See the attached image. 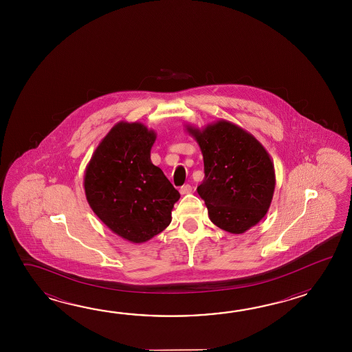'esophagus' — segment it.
Instances as JSON below:
<instances>
[{"mask_svg":"<svg viewBox=\"0 0 352 352\" xmlns=\"http://www.w3.org/2000/svg\"><path fill=\"white\" fill-rule=\"evenodd\" d=\"M191 192H192V187L190 186V185H184V186L179 188V194L181 195L191 194Z\"/></svg>","mask_w":352,"mask_h":352,"instance_id":"34e87169","label":"esophagus"}]
</instances>
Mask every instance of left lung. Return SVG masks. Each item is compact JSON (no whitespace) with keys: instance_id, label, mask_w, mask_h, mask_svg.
I'll return each instance as SVG.
<instances>
[{"instance_id":"1","label":"left lung","mask_w":352,"mask_h":352,"mask_svg":"<svg viewBox=\"0 0 352 352\" xmlns=\"http://www.w3.org/2000/svg\"><path fill=\"white\" fill-rule=\"evenodd\" d=\"M199 143L205 177L197 192L210 220L225 232L243 234L270 209L276 173L270 153L254 135L229 120L197 128L186 124Z\"/></svg>"}]
</instances>
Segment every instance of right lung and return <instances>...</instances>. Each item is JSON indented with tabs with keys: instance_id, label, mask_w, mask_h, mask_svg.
Masks as SVG:
<instances>
[{
	"instance_id": "1",
	"label": "right lung",
	"mask_w": 352,
	"mask_h": 352,
	"mask_svg": "<svg viewBox=\"0 0 352 352\" xmlns=\"http://www.w3.org/2000/svg\"><path fill=\"white\" fill-rule=\"evenodd\" d=\"M156 132L120 122L98 144L84 173L87 201L114 234L144 243L164 232L179 191L151 162Z\"/></svg>"
}]
</instances>
